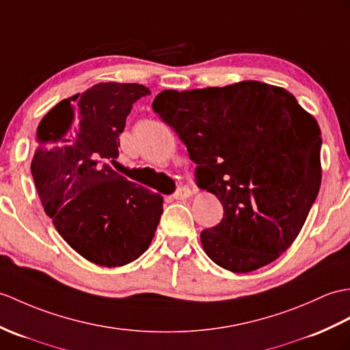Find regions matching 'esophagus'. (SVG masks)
I'll return each mask as SVG.
<instances>
[{"instance_id": "obj_1", "label": "esophagus", "mask_w": 350, "mask_h": 350, "mask_svg": "<svg viewBox=\"0 0 350 350\" xmlns=\"http://www.w3.org/2000/svg\"><path fill=\"white\" fill-rule=\"evenodd\" d=\"M192 195V191L189 188H186V186H180L174 193H173V198L174 200H186L189 198Z\"/></svg>"}]
</instances>
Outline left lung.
<instances>
[{
  "instance_id": "8db88e82",
  "label": "left lung",
  "mask_w": 350,
  "mask_h": 350,
  "mask_svg": "<svg viewBox=\"0 0 350 350\" xmlns=\"http://www.w3.org/2000/svg\"><path fill=\"white\" fill-rule=\"evenodd\" d=\"M197 164L195 180L222 202L201 232L207 256L232 273L278 259L301 231L322 178L321 129L286 89L256 80L162 91L152 104Z\"/></svg>"
}]
</instances>
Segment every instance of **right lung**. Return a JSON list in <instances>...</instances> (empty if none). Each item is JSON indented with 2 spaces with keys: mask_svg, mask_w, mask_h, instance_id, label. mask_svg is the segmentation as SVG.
Returning <instances> with one entry per match:
<instances>
[{
  "mask_svg": "<svg viewBox=\"0 0 350 350\" xmlns=\"http://www.w3.org/2000/svg\"><path fill=\"white\" fill-rule=\"evenodd\" d=\"M150 91L138 83H98L62 100L37 128L31 173L44 212L77 254L122 267L155 235L164 198L126 180L110 164L133 104Z\"/></svg>",
  "mask_w": 350,
  "mask_h": 350,
  "instance_id": "1",
  "label": "right lung"
}]
</instances>
